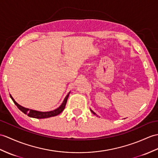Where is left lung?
Wrapping results in <instances>:
<instances>
[{"label":"left lung","mask_w":158,"mask_h":158,"mask_svg":"<svg viewBox=\"0 0 158 158\" xmlns=\"http://www.w3.org/2000/svg\"><path fill=\"white\" fill-rule=\"evenodd\" d=\"M91 110V112H92V113L94 114V115H97V114H96V113H95V112H94V111L92 110Z\"/></svg>","instance_id":"8db88e82"}]
</instances>
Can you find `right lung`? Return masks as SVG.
Instances as JSON below:
<instances>
[{
  "instance_id": "1",
  "label": "right lung",
  "mask_w": 158,
  "mask_h": 158,
  "mask_svg": "<svg viewBox=\"0 0 158 158\" xmlns=\"http://www.w3.org/2000/svg\"><path fill=\"white\" fill-rule=\"evenodd\" d=\"M69 94H70V92H69L67 94V96L65 97L63 102H62V104L59 106V107L56 109L54 110H52V111H49V112H40V111H37V110H31V109L24 108V107H23V106L19 105V104H17L10 94V97L12 99V100L13 101L15 104L17 106V108H19L22 112H23L24 114H27L29 117H31V118L41 119V118H50V117H52V116H57L59 114H60L62 111H63L64 108H65L66 104H67V99L69 98Z\"/></svg>"
}]
</instances>
